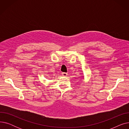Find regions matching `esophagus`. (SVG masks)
<instances>
[{"label":"esophagus","mask_w":129,"mask_h":129,"mask_svg":"<svg viewBox=\"0 0 129 129\" xmlns=\"http://www.w3.org/2000/svg\"><path fill=\"white\" fill-rule=\"evenodd\" d=\"M62 74L63 76H64V77H66L67 75V74L66 73H62Z\"/></svg>","instance_id":"obj_1"}]
</instances>
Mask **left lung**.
Segmentation results:
<instances>
[{"label": "left lung", "instance_id": "left-lung-1", "mask_svg": "<svg viewBox=\"0 0 129 129\" xmlns=\"http://www.w3.org/2000/svg\"><path fill=\"white\" fill-rule=\"evenodd\" d=\"M82 78H83H83H84V77H83V76H82Z\"/></svg>", "mask_w": 129, "mask_h": 129}]
</instances>
